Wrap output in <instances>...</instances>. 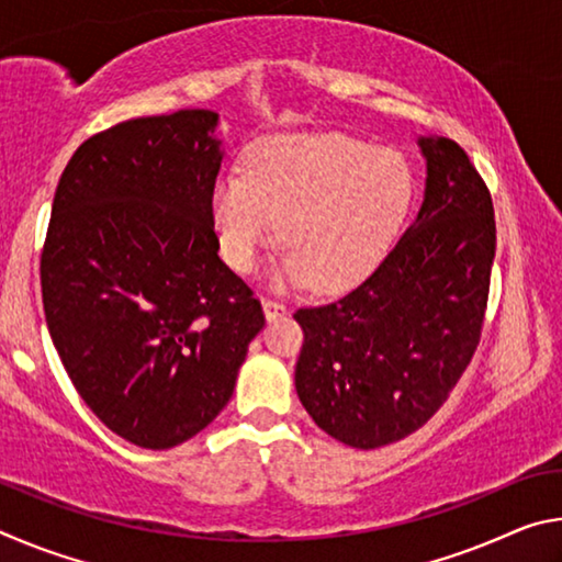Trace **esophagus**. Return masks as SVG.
Wrapping results in <instances>:
<instances>
[{
  "label": "esophagus",
  "instance_id": "obj_1",
  "mask_svg": "<svg viewBox=\"0 0 562 562\" xmlns=\"http://www.w3.org/2000/svg\"><path fill=\"white\" fill-rule=\"evenodd\" d=\"M262 310H265V317H268L270 322L282 317V315H288V304L270 300V297H262Z\"/></svg>",
  "mask_w": 562,
  "mask_h": 562
}]
</instances>
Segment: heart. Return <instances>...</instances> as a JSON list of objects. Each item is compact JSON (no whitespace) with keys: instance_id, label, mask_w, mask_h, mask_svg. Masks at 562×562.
Listing matches in <instances>:
<instances>
[{"instance_id":"b5f03b06","label":"heart","mask_w":562,"mask_h":562,"mask_svg":"<svg viewBox=\"0 0 562 562\" xmlns=\"http://www.w3.org/2000/svg\"><path fill=\"white\" fill-rule=\"evenodd\" d=\"M412 201V173L392 148L341 133H297L255 144L243 178L213 190V227L225 262L250 272L280 223L274 284L355 288L392 245Z\"/></svg>"}]
</instances>
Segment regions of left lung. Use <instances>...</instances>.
Segmentation results:
<instances>
[{
  "label": "left lung",
  "instance_id": "left-lung-1",
  "mask_svg": "<svg viewBox=\"0 0 562 562\" xmlns=\"http://www.w3.org/2000/svg\"><path fill=\"white\" fill-rule=\"evenodd\" d=\"M426 190L414 223L369 278L319 307L304 331L294 386L322 431L379 449L429 422L459 384L486 317L496 217L465 150L418 138Z\"/></svg>",
  "mask_w": 562,
  "mask_h": 562
}]
</instances>
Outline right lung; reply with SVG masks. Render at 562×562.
Listing matches in <instances>:
<instances>
[{
  "mask_svg": "<svg viewBox=\"0 0 562 562\" xmlns=\"http://www.w3.org/2000/svg\"><path fill=\"white\" fill-rule=\"evenodd\" d=\"M217 113L116 123L76 148L42 250V300L76 392L140 449L193 439L231 402L265 325L217 258Z\"/></svg>",
  "mask_w": 562,
  "mask_h": 562,
  "instance_id": "obj_1",
  "label": "right lung"
}]
</instances>
